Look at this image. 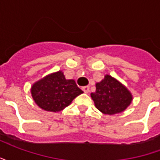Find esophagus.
I'll list each match as a JSON object with an SVG mask.
<instances>
[{
    "instance_id": "34e87169",
    "label": "esophagus",
    "mask_w": 160,
    "mask_h": 160,
    "mask_svg": "<svg viewBox=\"0 0 160 160\" xmlns=\"http://www.w3.org/2000/svg\"><path fill=\"white\" fill-rule=\"evenodd\" d=\"M82 90H83L84 92L87 93V92H89V87H82Z\"/></svg>"
}]
</instances>
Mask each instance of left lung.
I'll use <instances>...</instances> for the list:
<instances>
[{
    "label": "left lung",
    "instance_id": "8db88e82",
    "mask_svg": "<svg viewBox=\"0 0 160 160\" xmlns=\"http://www.w3.org/2000/svg\"><path fill=\"white\" fill-rule=\"evenodd\" d=\"M91 97L98 110L106 115L120 113L132 101L129 91L110 75L96 84V92L91 93Z\"/></svg>",
    "mask_w": 160,
    "mask_h": 160
}]
</instances>
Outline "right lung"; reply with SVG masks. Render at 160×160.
<instances>
[{"instance_id":"add662e5","label":"right lung","mask_w":160,"mask_h":160,"mask_svg":"<svg viewBox=\"0 0 160 160\" xmlns=\"http://www.w3.org/2000/svg\"><path fill=\"white\" fill-rule=\"evenodd\" d=\"M32 95L42 110L60 111L68 106L73 98L83 93L73 80H66L61 71L49 74L34 84Z\"/></svg>"}]
</instances>
